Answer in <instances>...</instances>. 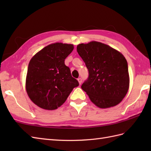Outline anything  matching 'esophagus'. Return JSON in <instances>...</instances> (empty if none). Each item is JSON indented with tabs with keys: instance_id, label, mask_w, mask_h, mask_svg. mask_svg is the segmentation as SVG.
<instances>
[{
	"instance_id": "obj_1",
	"label": "esophagus",
	"mask_w": 151,
	"mask_h": 151,
	"mask_svg": "<svg viewBox=\"0 0 151 151\" xmlns=\"http://www.w3.org/2000/svg\"><path fill=\"white\" fill-rule=\"evenodd\" d=\"M77 80H78V83H79V84H80V85H81V84H82V78H78Z\"/></svg>"
}]
</instances>
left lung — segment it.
<instances>
[{"mask_svg": "<svg viewBox=\"0 0 151 151\" xmlns=\"http://www.w3.org/2000/svg\"><path fill=\"white\" fill-rule=\"evenodd\" d=\"M76 49L89 71L88 78L81 88L91 101L101 108L119 104L130 83L124 56L108 45L95 41L79 44Z\"/></svg>", "mask_w": 151, "mask_h": 151, "instance_id": "1", "label": "left lung"}]
</instances>
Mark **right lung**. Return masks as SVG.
<instances>
[{"label": "right lung", "instance_id": "add662e5", "mask_svg": "<svg viewBox=\"0 0 151 151\" xmlns=\"http://www.w3.org/2000/svg\"><path fill=\"white\" fill-rule=\"evenodd\" d=\"M74 49L72 44H50L32 58L28 64L26 90L35 104L47 110L62 106L74 88L79 85L65 65Z\"/></svg>", "mask_w": 151, "mask_h": 151}]
</instances>
